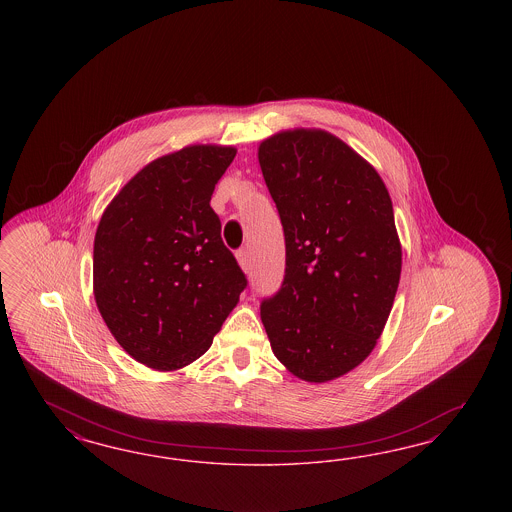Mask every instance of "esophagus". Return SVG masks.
<instances>
[{"mask_svg": "<svg viewBox=\"0 0 512 512\" xmlns=\"http://www.w3.org/2000/svg\"><path fill=\"white\" fill-rule=\"evenodd\" d=\"M236 259H238V264H240L244 270H249V263H251V259H249L248 249H238V251H236Z\"/></svg>", "mask_w": 512, "mask_h": 512, "instance_id": "obj_1", "label": "esophagus"}]
</instances>
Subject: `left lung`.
Listing matches in <instances>:
<instances>
[{
  "mask_svg": "<svg viewBox=\"0 0 512 512\" xmlns=\"http://www.w3.org/2000/svg\"><path fill=\"white\" fill-rule=\"evenodd\" d=\"M285 234V276L261 302L272 351L289 372L325 383L379 340L402 272L387 187L368 161L321 129L259 146Z\"/></svg>",
  "mask_w": 512,
  "mask_h": 512,
  "instance_id": "1",
  "label": "left lung"
}]
</instances>
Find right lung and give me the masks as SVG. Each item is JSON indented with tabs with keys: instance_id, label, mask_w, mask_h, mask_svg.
Wrapping results in <instances>:
<instances>
[{
	"instance_id": "add662e5",
	"label": "right lung",
	"mask_w": 512,
	"mask_h": 512,
	"mask_svg": "<svg viewBox=\"0 0 512 512\" xmlns=\"http://www.w3.org/2000/svg\"><path fill=\"white\" fill-rule=\"evenodd\" d=\"M231 146H187L135 174L93 242V295L140 364L171 372L204 355L248 287L210 206Z\"/></svg>"
}]
</instances>
